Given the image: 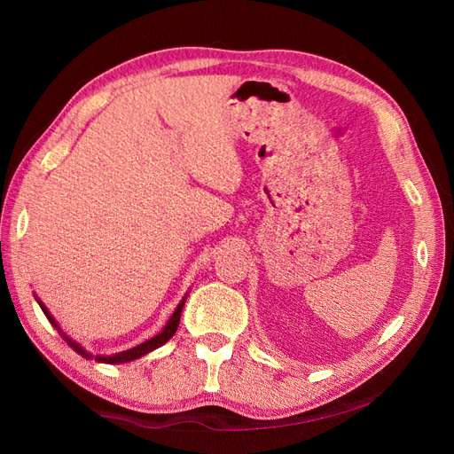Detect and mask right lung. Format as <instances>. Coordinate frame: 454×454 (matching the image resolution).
<instances>
[{
    "label": "right lung",
    "mask_w": 454,
    "mask_h": 454,
    "mask_svg": "<svg viewBox=\"0 0 454 454\" xmlns=\"http://www.w3.org/2000/svg\"><path fill=\"white\" fill-rule=\"evenodd\" d=\"M36 301H38V305L42 307V311H43V315L47 317V320H50L57 329H59V333L60 335L66 339V342L74 348L79 355H82V356H86V359H91V355L86 351V349H82L75 340H71L67 335H64V333L60 331V327H59V324L55 322V318L50 315V311H47V307L36 298ZM184 303H185V298L178 303V307L175 309V313H173V317L169 318V322L165 324V327H163V331L161 333H158L156 337H153V339H149L147 342H143V344H139V346H136V348H132V349H127V351H121V353H115V355H95V361L98 363H106V364H123V363H130V361H136V359H139V356H143V355H147L149 351H153V349H156V348H160L161 344H165L167 340H169L175 333H176V327H178V324H180V315H182V307H184Z\"/></svg>",
    "instance_id": "1"
}]
</instances>
